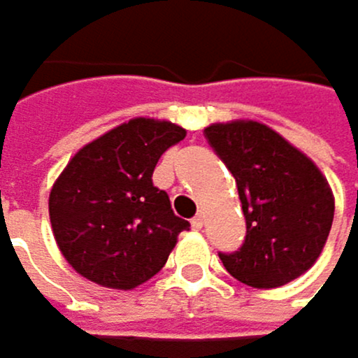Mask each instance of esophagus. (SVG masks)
Returning <instances> with one entry per match:
<instances>
[{"label":"esophagus","instance_id":"obj_1","mask_svg":"<svg viewBox=\"0 0 358 358\" xmlns=\"http://www.w3.org/2000/svg\"><path fill=\"white\" fill-rule=\"evenodd\" d=\"M191 226H193L195 230H202V226H204L202 215H197V217H193V220H191Z\"/></svg>","mask_w":358,"mask_h":358}]
</instances>
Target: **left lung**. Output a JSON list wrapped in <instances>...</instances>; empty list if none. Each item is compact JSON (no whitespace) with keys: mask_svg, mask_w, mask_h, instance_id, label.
<instances>
[{"mask_svg":"<svg viewBox=\"0 0 358 358\" xmlns=\"http://www.w3.org/2000/svg\"><path fill=\"white\" fill-rule=\"evenodd\" d=\"M237 180L245 239L220 259L243 285L274 289L313 267L333 226L335 197L311 158L259 121L204 128Z\"/></svg>","mask_w":358,"mask_h":358,"instance_id":"left-lung-1","label":"left lung"}]
</instances>
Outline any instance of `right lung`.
<instances>
[{
  "label": "right lung",
  "mask_w": 358,
  "mask_h": 358,
  "mask_svg": "<svg viewBox=\"0 0 358 358\" xmlns=\"http://www.w3.org/2000/svg\"><path fill=\"white\" fill-rule=\"evenodd\" d=\"M187 130L136 117L84 145L50 193L56 243L80 276L134 289L163 269L189 222L152 182L154 167Z\"/></svg>",
  "instance_id": "1"
}]
</instances>
